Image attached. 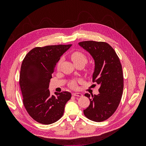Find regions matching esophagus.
Listing matches in <instances>:
<instances>
[{
    "instance_id": "1",
    "label": "esophagus",
    "mask_w": 146,
    "mask_h": 146,
    "mask_svg": "<svg viewBox=\"0 0 146 146\" xmlns=\"http://www.w3.org/2000/svg\"><path fill=\"white\" fill-rule=\"evenodd\" d=\"M72 96H77V97H82L83 96V94L80 92H73Z\"/></svg>"
}]
</instances>
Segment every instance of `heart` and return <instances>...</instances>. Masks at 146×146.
I'll list each match as a JSON object with an SVG mask.
<instances>
[{"label": "heart", "instance_id": "b5f03b06", "mask_svg": "<svg viewBox=\"0 0 146 146\" xmlns=\"http://www.w3.org/2000/svg\"><path fill=\"white\" fill-rule=\"evenodd\" d=\"M71 59L75 64H83V65H85L86 63L87 60H88L86 56L83 53L80 52H74L73 54L71 55ZM61 62V60H60L58 62V67H59L60 66ZM70 87H72L73 88H76L77 86L76 83L75 82H72L70 83Z\"/></svg>", "mask_w": 146, "mask_h": 146}]
</instances>
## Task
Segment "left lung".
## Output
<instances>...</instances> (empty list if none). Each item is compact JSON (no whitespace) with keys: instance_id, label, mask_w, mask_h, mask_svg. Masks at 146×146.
<instances>
[{"instance_id":"8db88e82","label":"left lung","mask_w":146,"mask_h":146,"mask_svg":"<svg viewBox=\"0 0 146 146\" xmlns=\"http://www.w3.org/2000/svg\"><path fill=\"white\" fill-rule=\"evenodd\" d=\"M78 45L93 58L92 82L100 86L98 95L91 94L90 98V94H85L90 104L83 113L91 121H104L113 115L120 103L123 88L122 65L116 52L107 42L86 41Z\"/></svg>"}]
</instances>
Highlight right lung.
<instances>
[{"instance_id":"add662e5","label":"right lung","mask_w":146,"mask_h":146,"mask_svg":"<svg viewBox=\"0 0 146 146\" xmlns=\"http://www.w3.org/2000/svg\"><path fill=\"white\" fill-rule=\"evenodd\" d=\"M72 44L35 47L22 63L19 85L24 107L34 120L51 124L62 117L66 102L71 98L69 92H55L48 90L56 63Z\"/></svg>"}]
</instances>
